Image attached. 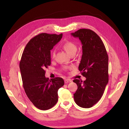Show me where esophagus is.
I'll use <instances>...</instances> for the list:
<instances>
[{"instance_id": "1", "label": "esophagus", "mask_w": 129, "mask_h": 129, "mask_svg": "<svg viewBox=\"0 0 129 129\" xmlns=\"http://www.w3.org/2000/svg\"><path fill=\"white\" fill-rule=\"evenodd\" d=\"M64 82H65V84H67L68 83L71 82H72V80L70 79H65V80H64Z\"/></svg>"}]
</instances>
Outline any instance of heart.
Listing matches in <instances>:
<instances>
[{
  "mask_svg": "<svg viewBox=\"0 0 129 129\" xmlns=\"http://www.w3.org/2000/svg\"><path fill=\"white\" fill-rule=\"evenodd\" d=\"M62 47H63V49L67 52L69 54H70V55H72L75 54L76 51H77V46L74 43V42L72 41H66L65 43H64L62 45ZM55 55V50H53L52 52V57H54ZM70 68L68 66H64L63 67V70L64 71H67Z\"/></svg>",
  "mask_w": 129,
  "mask_h": 129,
  "instance_id": "b5f03b06",
  "label": "heart"
}]
</instances>
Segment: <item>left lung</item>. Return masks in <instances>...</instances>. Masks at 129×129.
Returning a JSON list of instances; mask_svg holds the SVG:
<instances>
[{
	"instance_id": "8db88e82",
	"label": "left lung",
	"mask_w": 129,
	"mask_h": 129,
	"mask_svg": "<svg viewBox=\"0 0 129 129\" xmlns=\"http://www.w3.org/2000/svg\"><path fill=\"white\" fill-rule=\"evenodd\" d=\"M72 35L79 38L82 43L83 55L78 69L86 78L84 82L73 80L78 86L74 98L79 107L89 108L100 99L108 83V55L103 41L92 30L80 29Z\"/></svg>"
}]
</instances>
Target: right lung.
I'll use <instances>...</instances> for the list:
<instances>
[{"mask_svg": "<svg viewBox=\"0 0 129 129\" xmlns=\"http://www.w3.org/2000/svg\"><path fill=\"white\" fill-rule=\"evenodd\" d=\"M63 35L42 33L27 43L19 67L25 92L35 107L46 110L56 105L57 91L64 84L62 78L45 76V70L51 65V50Z\"/></svg>", "mask_w": 129, "mask_h": 129, "instance_id": "1", "label": "right lung"}]
</instances>
